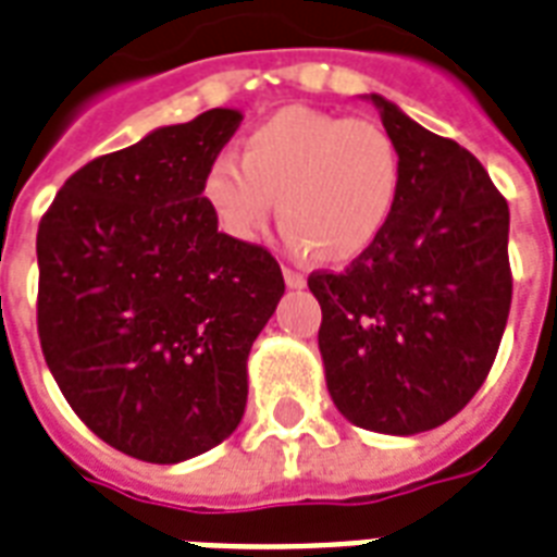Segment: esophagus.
Wrapping results in <instances>:
<instances>
[{
  "label": "esophagus",
  "mask_w": 557,
  "mask_h": 557,
  "mask_svg": "<svg viewBox=\"0 0 557 557\" xmlns=\"http://www.w3.org/2000/svg\"><path fill=\"white\" fill-rule=\"evenodd\" d=\"M282 275H284V284H287V287H293V290H301V287H305V275L301 273H296V270H290V267H282Z\"/></svg>",
  "instance_id": "esophagus-1"
}]
</instances>
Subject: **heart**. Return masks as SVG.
<instances>
[{"mask_svg": "<svg viewBox=\"0 0 557 557\" xmlns=\"http://www.w3.org/2000/svg\"><path fill=\"white\" fill-rule=\"evenodd\" d=\"M400 191V159L389 133L363 119L284 107L247 133L244 162L218 153L200 197L218 230L258 244L275 209L287 247L325 264H351L381 240Z\"/></svg>", "mask_w": 557, "mask_h": 557, "instance_id": "1", "label": "heart"}]
</instances>
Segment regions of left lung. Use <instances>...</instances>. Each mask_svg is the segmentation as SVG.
I'll return each instance as SVG.
<instances>
[{
    "mask_svg": "<svg viewBox=\"0 0 557 557\" xmlns=\"http://www.w3.org/2000/svg\"><path fill=\"white\" fill-rule=\"evenodd\" d=\"M400 159L389 226L346 273H313L319 355L351 424L416 435L450 421L488 377L511 308L508 202L480 159L383 95Z\"/></svg>",
    "mask_w": 557,
    "mask_h": 557,
    "instance_id": "obj_1",
    "label": "left lung"
}]
</instances>
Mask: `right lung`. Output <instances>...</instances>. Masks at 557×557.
<instances>
[{"instance_id":"add662e5","label":"right lung","mask_w":557,"mask_h":557,"mask_svg":"<svg viewBox=\"0 0 557 557\" xmlns=\"http://www.w3.org/2000/svg\"><path fill=\"white\" fill-rule=\"evenodd\" d=\"M244 122L214 107L72 174L37 232V331L77 418L176 465L235 433L247 357L284 296L267 249L218 232L202 171Z\"/></svg>"}]
</instances>
